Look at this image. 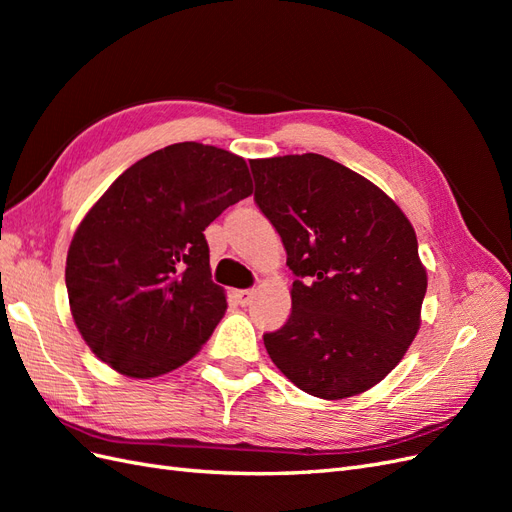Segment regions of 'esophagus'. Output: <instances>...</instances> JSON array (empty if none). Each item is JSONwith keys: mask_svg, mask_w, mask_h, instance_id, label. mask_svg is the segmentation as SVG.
Segmentation results:
<instances>
[{"mask_svg": "<svg viewBox=\"0 0 512 512\" xmlns=\"http://www.w3.org/2000/svg\"><path fill=\"white\" fill-rule=\"evenodd\" d=\"M252 299H254V290H235V301H237L241 307L250 305Z\"/></svg>", "mask_w": 512, "mask_h": 512, "instance_id": "obj_1", "label": "esophagus"}]
</instances>
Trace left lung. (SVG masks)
Segmentation results:
<instances>
[{
  "label": "left lung",
  "instance_id": "1",
  "mask_svg": "<svg viewBox=\"0 0 512 512\" xmlns=\"http://www.w3.org/2000/svg\"><path fill=\"white\" fill-rule=\"evenodd\" d=\"M250 166L256 205L297 275L286 324L265 333L271 361L314 397L365 393L421 329L427 271L410 220L378 185L318 153Z\"/></svg>",
  "mask_w": 512,
  "mask_h": 512
}]
</instances>
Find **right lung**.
I'll return each mask as SVG.
<instances>
[{
    "instance_id": "right-lung-1",
    "label": "right lung",
    "mask_w": 512,
    "mask_h": 512,
    "mask_svg": "<svg viewBox=\"0 0 512 512\" xmlns=\"http://www.w3.org/2000/svg\"><path fill=\"white\" fill-rule=\"evenodd\" d=\"M252 190L243 158L203 143L153 151L111 183L66 258L70 312L100 361L145 380L203 348L226 312L203 232Z\"/></svg>"
}]
</instances>
